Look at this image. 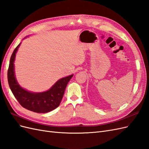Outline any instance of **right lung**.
Returning <instances> with one entry per match:
<instances>
[{"label":"right lung","instance_id":"1","mask_svg":"<svg viewBox=\"0 0 149 149\" xmlns=\"http://www.w3.org/2000/svg\"><path fill=\"white\" fill-rule=\"evenodd\" d=\"M20 45L13 50L7 72L8 83L11 91L20 104L25 109L37 113H46L59 106L63 97L66 86L73 75L61 78L48 91L40 93H30L22 88L17 83L14 74L15 54Z\"/></svg>","mask_w":149,"mask_h":149}]
</instances>
